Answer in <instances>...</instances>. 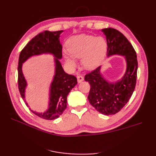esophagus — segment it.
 Listing matches in <instances>:
<instances>
[{
  "label": "esophagus",
  "mask_w": 156,
  "mask_h": 156,
  "mask_svg": "<svg viewBox=\"0 0 156 156\" xmlns=\"http://www.w3.org/2000/svg\"><path fill=\"white\" fill-rule=\"evenodd\" d=\"M77 81L79 83H81L82 81H83V80H84L83 77L81 76V75H78V76L77 77Z\"/></svg>",
  "instance_id": "1"
}]
</instances>
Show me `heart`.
Masks as SVG:
<instances>
[{
	"label": "heart",
	"instance_id": "1",
	"mask_svg": "<svg viewBox=\"0 0 156 156\" xmlns=\"http://www.w3.org/2000/svg\"><path fill=\"white\" fill-rule=\"evenodd\" d=\"M68 53H64L66 63L71 68L76 66L74 58H82L83 67L93 70L100 65L107 51V43L103 37L80 34L74 36L68 40Z\"/></svg>",
	"mask_w": 156,
	"mask_h": 156
}]
</instances>
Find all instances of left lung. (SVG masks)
<instances>
[{"mask_svg": "<svg viewBox=\"0 0 156 156\" xmlns=\"http://www.w3.org/2000/svg\"><path fill=\"white\" fill-rule=\"evenodd\" d=\"M101 31L106 36L108 57L124 56L127 64L124 76L115 83L108 82L103 77L101 66L84 77L90 84V103L101 114L108 116L119 112L129 100L136 85L138 62L134 48L123 34L112 28Z\"/></svg>", "mask_w": 156, "mask_h": 156, "instance_id": "obj_1", "label": "left lung"}]
</instances>
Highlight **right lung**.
<instances>
[{"label":"right lung","mask_w":156,"mask_h":156,"mask_svg":"<svg viewBox=\"0 0 156 156\" xmlns=\"http://www.w3.org/2000/svg\"><path fill=\"white\" fill-rule=\"evenodd\" d=\"M63 30L50 32L45 30L36 35L21 51L18 64V87L22 98L27 106L25 89L27 83L22 72L23 63L32 56L51 54L55 57V72L50 86L48 108L44 113L30 110L36 115L45 120H55L62 114L67 107V96L77 84V78L66 73L59 59L62 58V46L60 43V34Z\"/></svg>","instance_id":"right-lung-1"}]
</instances>
